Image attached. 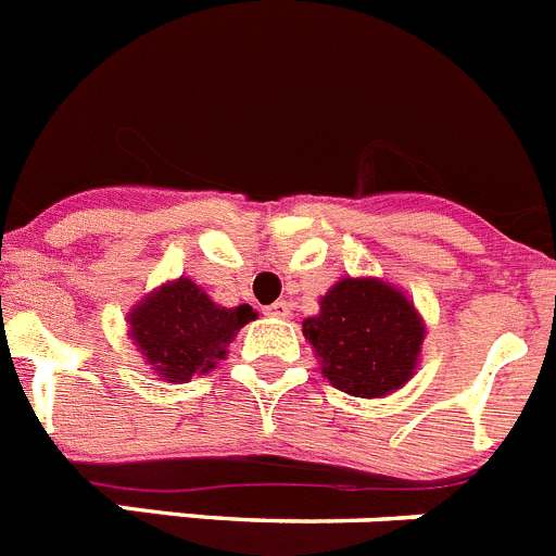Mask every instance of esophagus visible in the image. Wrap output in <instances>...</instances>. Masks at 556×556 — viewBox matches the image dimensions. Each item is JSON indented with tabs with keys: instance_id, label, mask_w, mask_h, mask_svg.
I'll use <instances>...</instances> for the list:
<instances>
[{
	"instance_id": "34e87169",
	"label": "esophagus",
	"mask_w": 556,
	"mask_h": 556,
	"mask_svg": "<svg viewBox=\"0 0 556 556\" xmlns=\"http://www.w3.org/2000/svg\"><path fill=\"white\" fill-rule=\"evenodd\" d=\"M264 314H269V317H289V314H292V303H289V301H275L273 306L264 308Z\"/></svg>"
}]
</instances>
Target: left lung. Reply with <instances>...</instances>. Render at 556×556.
I'll use <instances>...</instances> for the list:
<instances>
[{
    "instance_id": "left-lung-1",
    "label": "left lung",
    "mask_w": 556,
    "mask_h": 556,
    "mask_svg": "<svg viewBox=\"0 0 556 556\" xmlns=\"http://www.w3.org/2000/svg\"><path fill=\"white\" fill-rule=\"evenodd\" d=\"M303 333L337 390L381 397L409 381L426 331L397 289L376 278H342L320 301V314L303 320Z\"/></svg>"
}]
</instances>
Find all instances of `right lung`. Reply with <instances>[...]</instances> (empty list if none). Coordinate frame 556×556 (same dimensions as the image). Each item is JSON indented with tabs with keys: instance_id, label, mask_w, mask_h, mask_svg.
<instances>
[{
	"instance_id": "1",
	"label": "right lung",
	"mask_w": 556,
	"mask_h": 556,
	"mask_svg": "<svg viewBox=\"0 0 556 556\" xmlns=\"http://www.w3.org/2000/svg\"><path fill=\"white\" fill-rule=\"evenodd\" d=\"M255 317L253 308H225L189 278L166 283L132 308L130 337L141 356L166 381H189L225 356L236 331Z\"/></svg>"
}]
</instances>
